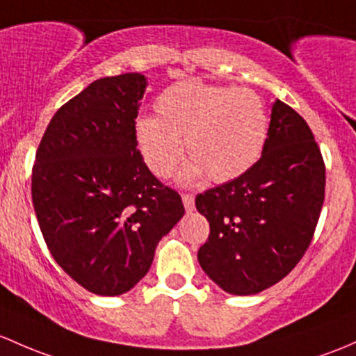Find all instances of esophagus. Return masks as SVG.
<instances>
[{
	"mask_svg": "<svg viewBox=\"0 0 356 356\" xmlns=\"http://www.w3.org/2000/svg\"><path fill=\"white\" fill-rule=\"evenodd\" d=\"M182 203H184L186 211H193V208H194V196H193V194H182Z\"/></svg>",
	"mask_w": 356,
	"mask_h": 356,
	"instance_id": "esophagus-1",
	"label": "esophagus"
}]
</instances>
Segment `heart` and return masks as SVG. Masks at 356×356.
I'll list each match as a JSON object with an SVG mask.
<instances>
[{
	"mask_svg": "<svg viewBox=\"0 0 356 356\" xmlns=\"http://www.w3.org/2000/svg\"><path fill=\"white\" fill-rule=\"evenodd\" d=\"M155 112L156 119H138L134 134L145 163L160 179L181 163V141L191 159L184 181L208 175L216 184L249 172L266 147V104L249 88L177 81L156 97Z\"/></svg>",
	"mask_w": 356,
	"mask_h": 356,
	"instance_id": "heart-1",
	"label": "heart"
}]
</instances>
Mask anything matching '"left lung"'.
Returning a JSON list of instances; mask_svg holds the SVG:
<instances>
[{"instance_id":"8db88e82","label":"left lung","mask_w":356,"mask_h":356,"mask_svg":"<svg viewBox=\"0 0 356 356\" xmlns=\"http://www.w3.org/2000/svg\"><path fill=\"white\" fill-rule=\"evenodd\" d=\"M326 188V165L305 119L273 104L266 147L241 177L196 196L209 222L197 261L232 295L266 290L298 264L312 242Z\"/></svg>"}]
</instances>
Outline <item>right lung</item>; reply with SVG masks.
Instances as JSON below:
<instances>
[{
    "instance_id": "obj_1",
    "label": "right lung",
    "mask_w": 356,
    "mask_h": 356,
    "mask_svg": "<svg viewBox=\"0 0 356 356\" xmlns=\"http://www.w3.org/2000/svg\"><path fill=\"white\" fill-rule=\"evenodd\" d=\"M147 80L100 78L52 115L32 168V203L47 249L85 290L126 293L184 215L177 191L149 172L136 126Z\"/></svg>"
}]
</instances>
